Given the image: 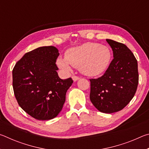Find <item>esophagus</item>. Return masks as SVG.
<instances>
[{
  "instance_id": "34e87169",
  "label": "esophagus",
  "mask_w": 149,
  "mask_h": 149,
  "mask_svg": "<svg viewBox=\"0 0 149 149\" xmlns=\"http://www.w3.org/2000/svg\"><path fill=\"white\" fill-rule=\"evenodd\" d=\"M72 78V79L74 81H76L79 80L80 79V77L79 76H76V75H73Z\"/></svg>"
}]
</instances>
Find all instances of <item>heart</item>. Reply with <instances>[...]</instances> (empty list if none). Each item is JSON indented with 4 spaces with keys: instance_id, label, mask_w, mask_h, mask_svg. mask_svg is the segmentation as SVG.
<instances>
[{
    "instance_id": "obj_1",
    "label": "heart",
    "mask_w": 149,
    "mask_h": 149,
    "mask_svg": "<svg viewBox=\"0 0 149 149\" xmlns=\"http://www.w3.org/2000/svg\"><path fill=\"white\" fill-rule=\"evenodd\" d=\"M111 58L112 54L108 47L88 42L68 49L65 52V57H59L56 64L66 72L71 71L72 65L80 68L85 74L95 76L106 72Z\"/></svg>"
}]
</instances>
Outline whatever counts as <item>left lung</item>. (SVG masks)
I'll return each instance as SVG.
<instances>
[{
    "instance_id": "1",
    "label": "left lung",
    "mask_w": 149,
    "mask_h": 149,
    "mask_svg": "<svg viewBox=\"0 0 149 149\" xmlns=\"http://www.w3.org/2000/svg\"><path fill=\"white\" fill-rule=\"evenodd\" d=\"M114 58L107 71L97 79H90V100L98 110L111 114L122 110L137 91V60L124 44L107 39Z\"/></svg>"
}]
</instances>
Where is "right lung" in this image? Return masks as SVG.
I'll use <instances>...</instances> for the list:
<instances>
[{
  "instance_id": "obj_1",
  "label": "right lung",
  "mask_w": 149,
  "mask_h": 149,
  "mask_svg": "<svg viewBox=\"0 0 149 149\" xmlns=\"http://www.w3.org/2000/svg\"><path fill=\"white\" fill-rule=\"evenodd\" d=\"M58 50L53 46L34 49L17 61L12 70V85L20 107L31 117L49 120L62 110L71 77H59L56 64Z\"/></svg>"
}]
</instances>
